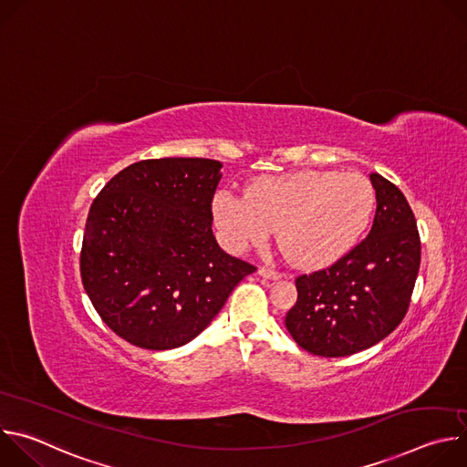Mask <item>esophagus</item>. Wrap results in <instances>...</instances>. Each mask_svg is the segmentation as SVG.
Listing matches in <instances>:
<instances>
[{
    "label": "esophagus",
    "instance_id": "1",
    "mask_svg": "<svg viewBox=\"0 0 467 467\" xmlns=\"http://www.w3.org/2000/svg\"><path fill=\"white\" fill-rule=\"evenodd\" d=\"M258 275L264 279H272V281L281 279V274L275 270H270V268H258Z\"/></svg>",
    "mask_w": 467,
    "mask_h": 467
}]
</instances>
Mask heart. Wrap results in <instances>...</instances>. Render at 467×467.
<instances>
[{"instance_id": "obj_1", "label": "heart", "mask_w": 467, "mask_h": 467, "mask_svg": "<svg viewBox=\"0 0 467 467\" xmlns=\"http://www.w3.org/2000/svg\"><path fill=\"white\" fill-rule=\"evenodd\" d=\"M373 211L368 177L314 170L264 175L244 195L220 192L213 202V220L229 251L242 253L277 229L281 249L299 268H321L349 253Z\"/></svg>"}]
</instances>
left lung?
Listing matches in <instances>:
<instances>
[{
    "mask_svg": "<svg viewBox=\"0 0 467 467\" xmlns=\"http://www.w3.org/2000/svg\"><path fill=\"white\" fill-rule=\"evenodd\" d=\"M377 211L369 234L327 270L296 279L285 325L305 351L348 357L384 340L403 321L418 279L421 242L403 192L369 175Z\"/></svg>",
    "mask_w": 467,
    "mask_h": 467,
    "instance_id": "1",
    "label": "left lung"
}]
</instances>
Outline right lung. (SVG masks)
Masks as SVG:
<instances>
[{"instance_id":"right-lung-1","label":"right lung","mask_w":467,"mask_h":467,"mask_svg":"<svg viewBox=\"0 0 467 467\" xmlns=\"http://www.w3.org/2000/svg\"><path fill=\"white\" fill-rule=\"evenodd\" d=\"M211 159H151L114 175L88 213L83 286L118 337L175 349L218 316L254 272L218 245L211 203L222 179Z\"/></svg>"}]
</instances>
